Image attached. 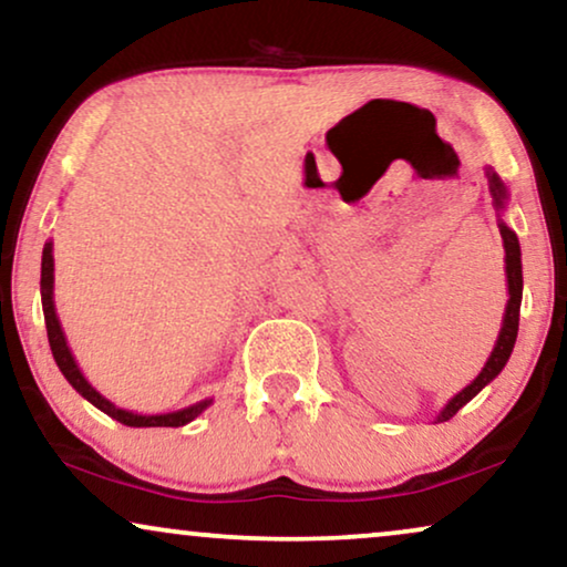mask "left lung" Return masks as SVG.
<instances>
[{
	"mask_svg": "<svg viewBox=\"0 0 567 567\" xmlns=\"http://www.w3.org/2000/svg\"><path fill=\"white\" fill-rule=\"evenodd\" d=\"M485 173H487V185H491V196H493L495 212H498V214L506 212V204H508L506 183H503L491 167H485ZM498 229H501V237H503V250H506V281H508V305H506V315H503L498 340H495V348L491 351V355H487L483 371H480V374L472 379V382L464 386L460 394H454V398L446 402V408L436 415L439 423H444V421H449V417H454L464 405H467L472 398H475L480 390H483V386L491 384L493 379L501 374L503 367L508 363L511 351H514V343H516V336H518V312H522V291H524L522 247H518L516 231L511 229L503 219H498Z\"/></svg>",
	"mask_w": 567,
	"mask_h": 567,
	"instance_id": "8db88e82",
	"label": "left lung"
}]
</instances>
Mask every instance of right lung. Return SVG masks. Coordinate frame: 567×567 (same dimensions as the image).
<instances>
[{
	"label": "right lung",
	"instance_id": "1",
	"mask_svg": "<svg viewBox=\"0 0 567 567\" xmlns=\"http://www.w3.org/2000/svg\"><path fill=\"white\" fill-rule=\"evenodd\" d=\"M41 301H43V317H45V332H49V343H51V353L56 359V367L61 369V374L66 377V382L74 386L76 392L82 394L84 400L92 402L97 410H103L105 415H111L113 421H118L123 425H131V429H181V425L190 423L193 417H198L204 410L212 405V398L200 400L196 405H188L183 410H175V413H159V415H142V413H131V410H123L118 405H113L111 400L103 398L95 386H92L84 374L76 367L72 348L66 346V336L61 330V322L56 317V305H53V243L43 245V260H41Z\"/></svg>",
	"mask_w": 567,
	"mask_h": 567
}]
</instances>
